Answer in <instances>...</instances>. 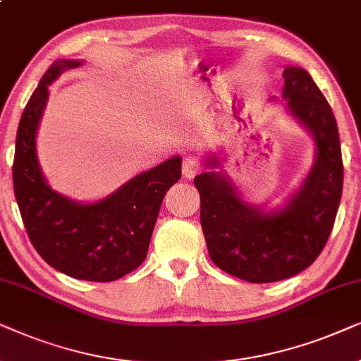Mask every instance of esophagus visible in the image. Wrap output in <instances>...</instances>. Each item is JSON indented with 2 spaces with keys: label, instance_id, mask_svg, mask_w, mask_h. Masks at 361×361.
I'll list each match as a JSON object with an SVG mask.
<instances>
[{
  "label": "esophagus",
  "instance_id": "1",
  "mask_svg": "<svg viewBox=\"0 0 361 361\" xmlns=\"http://www.w3.org/2000/svg\"><path fill=\"white\" fill-rule=\"evenodd\" d=\"M181 170H183V176L191 180V178H195L196 175H198L200 161L196 160L195 157H186L183 160V166H181Z\"/></svg>",
  "mask_w": 361,
  "mask_h": 361
}]
</instances>
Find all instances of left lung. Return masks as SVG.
Wrapping results in <instances>:
<instances>
[{
    "label": "left lung",
    "mask_w": 361,
    "mask_h": 361,
    "mask_svg": "<svg viewBox=\"0 0 361 361\" xmlns=\"http://www.w3.org/2000/svg\"><path fill=\"white\" fill-rule=\"evenodd\" d=\"M282 95L317 147L314 166L286 208L264 213L251 206L223 173L206 171L195 178L211 261L254 284L284 281L309 267L326 244L342 198V148L329 102L309 72L294 66L286 67ZM206 165L219 163L209 158Z\"/></svg>",
    "instance_id": "1"
}]
</instances>
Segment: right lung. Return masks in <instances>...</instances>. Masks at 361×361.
<instances>
[{
  "mask_svg": "<svg viewBox=\"0 0 361 361\" xmlns=\"http://www.w3.org/2000/svg\"><path fill=\"white\" fill-rule=\"evenodd\" d=\"M79 66L56 61L24 109L13 161L14 196L32 246L51 267L80 281L112 282L145 261L161 201L181 178V158L140 173L97 203H75L52 191L37 163L36 130L47 85Z\"/></svg>",
  "mask_w": 361,
  "mask_h": 361,
  "instance_id": "right-lung-1",
  "label": "right lung"
}]
</instances>
